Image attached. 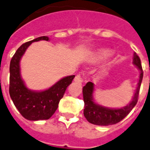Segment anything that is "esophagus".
Returning a JSON list of instances; mask_svg holds the SVG:
<instances>
[{
  "label": "esophagus",
  "mask_w": 150,
  "mask_h": 150,
  "mask_svg": "<svg viewBox=\"0 0 150 150\" xmlns=\"http://www.w3.org/2000/svg\"><path fill=\"white\" fill-rule=\"evenodd\" d=\"M74 81H76V82H78V83H81L82 81H83V79H82V77H81V75H77L76 76H75V79H74Z\"/></svg>",
  "instance_id": "esophagus-1"
}]
</instances>
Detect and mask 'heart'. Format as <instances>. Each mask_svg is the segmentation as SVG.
Returning a JSON list of instances; mask_svg holds the SVG:
<instances>
[{
  "label": "heart",
  "instance_id": "heart-1",
  "mask_svg": "<svg viewBox=\"0 0 150 150\" xmlns=\"http://www.w3.org/2000/svg\"><path fill=\"white\" fill-rule=\"evenodd\" d=\"M110 54H111V52L109 51V50L100 49L96 52L95 58H96V60H103V59L106 58L107 57H109Z\"/></svg>",
  "mask_w": 150,
  "mask_h": 150
}]
</instances>
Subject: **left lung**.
I'll list each match as a JSON object with an SVG mask.
<instances>
[{
  "label": "left lung",
  "mask_w": 150,
  "mask_h": 150,
  "mask_svg": "<svg viewBox=\"0 0 150 150\" xmlns=\"http://www.w3.org/2000/svg\"><path fill=\"white\" fill-rule=\"evenodd\" d=\"M133 64L136 65L140 71L139 79L137 84L136 92L132 98V101L126 106L120 109H109L106 107H103L100 105L96 104L93 101L92 94L94 92V84L88 81L83 87L84 103V115L90 123L97 125V126H109L118 123L119 122L126 117V115L131 112L138 102L139 93L140 89V86L142 83L143 71H142V64L140 58L137 55L136 52L133 54Z\"/></svg>",
  "instance_id": "left-lung-1"
}]
</instances>
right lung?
Segmentation results:
<instances>
[{
  "instance_id": "add662e5",
  "label": "right lung",
  "mask_w": 150,
  "mask_h": 150,
  "mask_svg": "<svg viewBox=\"0 0 150 150\" xmlns=\"http://www.w3.org/2000/svg\"><path fill=\"white\" fill-rule=\"evenodd\" d=\"M41 40L49 41V38L41 36L23 44L17 50L10 63V96L23 117L31 121L45 120L52 117L58 109V103L67 87L75 78V75L63 78L48 89L41 92L32 91L26 87L21 76V58L32 42Z\"/></svg>"
}]
</instances>
